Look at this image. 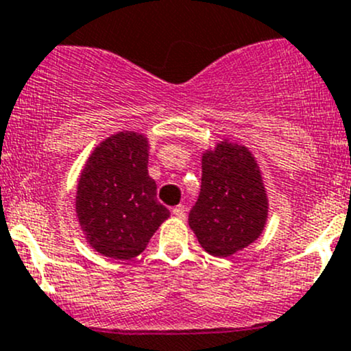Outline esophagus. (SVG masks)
I'll use <instances>...</instances> for the list:
<instances>
[{
  "mask_svg": "<svg viewBox=\"0 0 351 351\" xmlns=\"http://www.w3.org/2000/svg\"><path fill=\"white\" fill-rule=\"evenodd\" d=\"M173 215H175V217H178V219H185V215H186V207L185 205H176V207H173Z\"/></svg>",
  "mask_w": 351,
  "mask_h": 351,
  "instance_id": "esophagus-1",
  "label": "esophagus"
}]
</instances>
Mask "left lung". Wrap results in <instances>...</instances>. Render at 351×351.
I'll return each mask as SVG.
<instances>
[{"label":"left lung","instance_id":"1","mask_svg":"<svg viewBox=\"0 0 351 351\" xmlns=\"http://www.w3.org/2000/svg\"><path fill=\"white\" fill-rule=\"evenodd\" d=\"M268 217L260 166L247 147L221 141L202 156V185L189 224L208 254L228 258L254 243Z\"/></svg>","mask_w":351,"mask_h":351}]
</instances>
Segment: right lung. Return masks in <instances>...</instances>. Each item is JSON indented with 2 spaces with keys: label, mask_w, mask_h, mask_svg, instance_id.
<instances>
[{
  "label": "right lung",
  "mask_w": 351,
  "mask_h": 351,
  "mask_svg": "<svg viewBox=\"0 0 351 351\" xmlns=\"http://www.w3.org/2000/svg\"><path fill=\"white\" fill-rule=\"evenodd\" d=\"M147 159V137L123 130L101 141L81 171L77 221L88 244L104 256L132 260L169 217L156 198Z\"/></svg>",
  "instance_id": "1"
}]
</instances>
